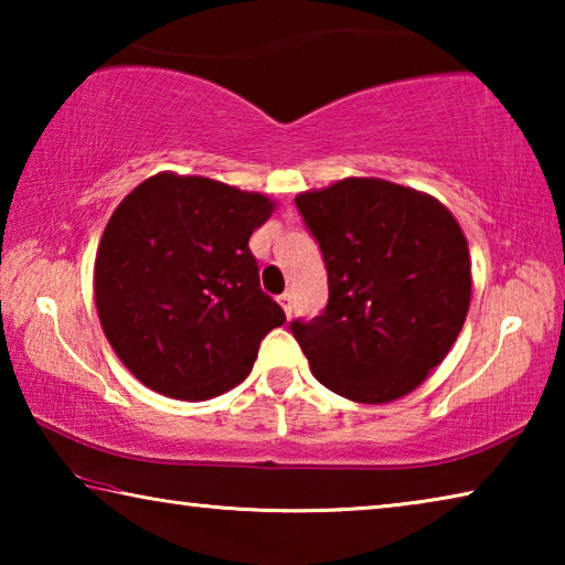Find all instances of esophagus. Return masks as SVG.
I'll use <instances>...</instances> for the list:
<instances>
[{"mask_svg": "<svg viewBox=\"0 0 565 565\" xmlns=\"http://www.w3.org/2000/svg\"><path fill=\"white\" fill-rule=\"evenodd\" d=\"M276 301H279L281 309L286 311V317H289V313H291V294H281V296H276Z\"/></svg>", "mask_w": 565, "mask_h": 565, "instance_id": "obj_1", "label": "esophagus"}]
</instances>
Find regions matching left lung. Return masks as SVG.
Segmentation results:
<instances>
[{"instance_id": "1", "label": "left lung", "mask_w": 565, "mask_h": 565, "mask_svg": "<svg viewBox=\"0 0 565 565\" xmlns=\"http://www.w3.org/2000/svg\"><path fill=\"white\" fill-rule=\"evenodd\" d=\"M329 274L321 317L291 333L323 386L359 404L406 396L446 359L471 303L461 226L434 196L343 179L296 196Z\"/></svg>"}]
</instances>
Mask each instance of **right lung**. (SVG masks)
Returning <instances> with one entry per match:
<instances>
[{"label": "right lung", "instance_id": "1", "mask_svg": "<svg viewBox=\"0 0 565 565\" xmlns=\"http://www.w3.org/2000/svg\"><path fill=\"white\" fill-rule=\"evenodd\" d=\"M271 212L264 194L169 171L114 209L94 299L104 337L141 384L206 401L252 374L262 339L286 321L248 248Z\"/></svg>", "mask_w": 565, "mask_h": 565}]
</instances>
